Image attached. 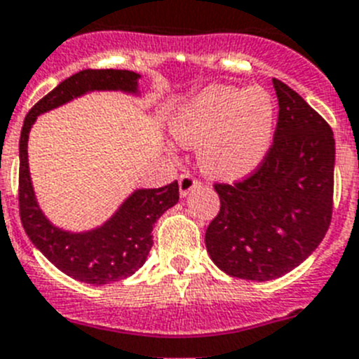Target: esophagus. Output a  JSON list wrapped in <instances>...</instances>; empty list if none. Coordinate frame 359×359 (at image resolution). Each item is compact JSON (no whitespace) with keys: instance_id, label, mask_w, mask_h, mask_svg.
<instances>
[{"instance_id":"34e87169","label":"esophagus","mask_w":359,"mask_h":359,"mask_svg":"<svg viewBox=\"0 0 359 359\" xmlns=\"http://www.w3.org/2000/svg\"><path fill=\"white\" fill-rule=\"evenodd\" d=\"M198 186H201V182L198 180L193 179L189 173H184V175H180L179 179V193L180 197H186V195H189V191H193V189H197Z\"/></svg>"}]
</instances>
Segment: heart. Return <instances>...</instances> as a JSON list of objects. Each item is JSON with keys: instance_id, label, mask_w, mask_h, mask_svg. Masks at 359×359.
<instances>
[{"instance_id": "obj_1", "label": "heart", "mask_w": 359, "mask_h": 359, "mask_svg": "<svg viewBox=\"0 0 359 359\" xmlns=\"http://www.w3.org/2000/svg\"><path fill=\"white\" fill-rule=\"evenodd\" d=\"M274 126V101L262 86H210L180 106L171 119L173 137L197 148L201 170L218 180L253 173L273 146Z\"/></svg>"}]
</instances>
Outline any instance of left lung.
<instances>
[{
    "instance_id": "1",
    "label": "left lung",
    "mask_w": 359,
    "mask_h": 359,
    "mask_svg": "<svg viewBox=\"0 0 359 359\" xmlns=\"http://www.w3.org/2000/svg\"><path fill=\"white\" fill-rule=\"evenodd\" d=\"M278 97L274 141L249 179L217 184L220 211L205 249L229 276L267 282L313 255L332 217L334 135L304 99L273 79Z\"/></svg>"
}]
</instances>
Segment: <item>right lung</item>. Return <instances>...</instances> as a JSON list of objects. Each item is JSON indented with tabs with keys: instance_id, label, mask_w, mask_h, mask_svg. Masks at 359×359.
<instances>
[{
	"instance_id": "add662e5",
	"label": "right lung",
	"mask_w": 359,
	"mask_h": 359,
	"mask_svg": "<svg viewBox=\"0 0 359 359\" xmlns=\"http://www.w3.org/2000/svg\"><path fill=\"white\" fill-rule=\"evenodd\" d=\"M141 74L130 70H83L59 83L34 104L25 117L20 137V213L30 242L59 271L92 285L117 282L144 266L154 245V226L161 215L179 202V184L137 188L106 222L86 231L55 226L41 210L29 168V133L41 114L92 92H123L141 97Z\"/></svg>"
}]
</instances>
